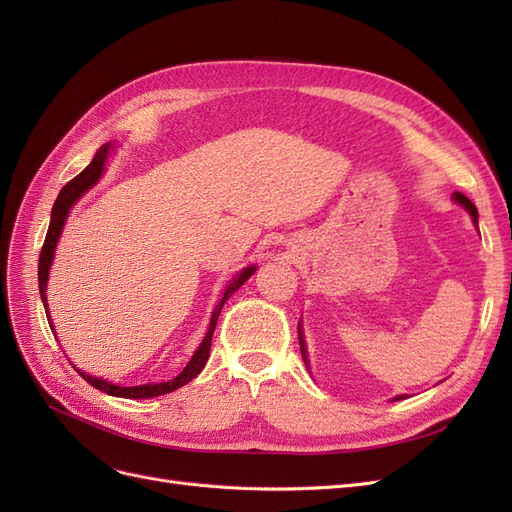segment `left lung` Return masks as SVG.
I'll use <instances>...</instances> for the list:
<instances>
[{
	"mask_svg": "<svg viewBox=\"0 0 512 512\" xmlns=\"http://www.w3.org/2000/svg\"><path fill=\"white\" fill-rule=\"evenodd\" d=\"M453 198L457 200V203L461 205V207H466L468 211H470V215H472V220H474V224L478 222V211H476V207H474V203L472 200L468 198V196H463L461 192H455L453 194ZM299 344H301V354H303V361H305V365H309L307 363V354H305V339H303V331H301V324H299ZM406 395H397L395 399H404Z\"/></svg>",
	"mask_w": 512,
	"mask_h": 512,
	"instance_id": "obj_1",
	"label": "left lung"
}]
</instances>
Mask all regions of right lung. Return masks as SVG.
<instances>
[{"instance_id": "add662e5", "label": "right lung", "mask_w": 512, "mask_h": 512, "mask_svg": "<svg viewBox=\"0 0 512 512\" xmlns=\"http://www.w3.org/2000/svg\"><path fill=\"white\" fill-rule=\"evenodd\" d=\"M113 149V145H102L98 151L94 160H91V164L83 170L81 175H76L72 181H68L64 188H61L55 205H53V211H51V224H49V232H46V239H44V245H42V252H40V260H38V286H40V297H42V303H44V309H46V318L51 320L49 316V305H46V282H49V269H51V262L55 258V247H57V241H59V235L61 230H64V224L68 220V213L72 209V205L79 200L87 190L94 188V185L98 183V179L102 177L104 173V164H106V158H108V151ZM256 267H247L243 269L235 280H232L228 284V288L224 290V297L220 299V303L215 305L213 309V316H211V322H209V329H207V335L203 342H200L198 350L194 352L192 359L188 361V365L183 367V371L179 376H175L173 380L168 382H153V384H138V386H119V384H113V382H106L102 378H96V376H89L85 374V371L76 369L79 374L91 384L96 386L98 391H104L106 395H113V397H126V399H147V397H158V395H166V393H173L177 389H181L183 384H188L192 378H196L200 371H203L207 359H209V350H211V337H213V331H215V322H218V316L222 312L224 303L232 297V292L239 290L250 277L254 275ZM51 324V331L55 333L53 329V322Z\"/></svg>"}]
</instances>
